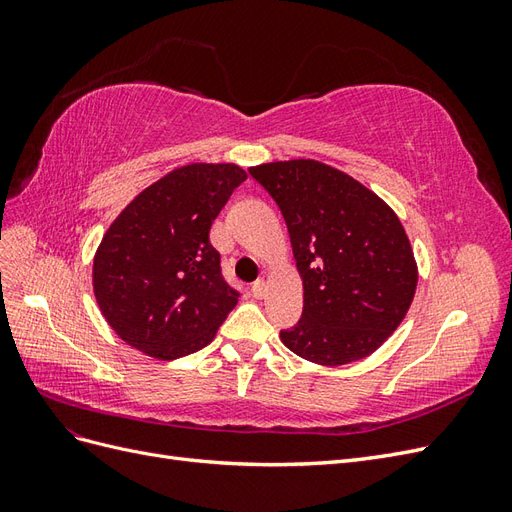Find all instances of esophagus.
<instances>
[{
	"label": "esophagus",
	"mask_w": 512,
	"mask_h": 512,
	"mask_svg": "<svg viewBox=\"0 0 512 512\" xmlns=\"http://www.w3.org/2000/svg\"><path fill=\"white\" fill-rule=\"evenodd\" d=\"M267 290H269V284L265 280H258L254 286H252V294L256 299H265L267 297Z\"/></svg>",
	"instance_id": "34e87169"
}]
</instances>
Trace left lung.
<instances>
[{
    "mask_svg": "<svg viewBox=\"0 0 512 512\" xmlns=\"http://www.w3.org/2000/svg\"><path fill=\"white\" fill-rule=\"evenodd\" d=\"M280 207L303 282V318L288 350L322 367L361 361L412 305L418 267L397 213L361 181L318 160L252 166Z\"/></svg>",
    "mask_w": 512,
    "mask_h": 512,
    "instance_id": "obj_1",
    "label": "left lung"
}]
</instances>
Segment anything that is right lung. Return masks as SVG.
<instances>
[{"label": "right lung", "instance_id": "add662e5", "mask_svg": "<svg viewBox=\"0 0 512 512\" xmlns=\"http://www.w3.org/2000/svg\"><path fill=\"white\" fill-rule=\"evenodd\" d=\"M247 173L185 164L151 183L108 226L94 256V294L123 342L173 361L213 342L239 292L209 241L213 220Z\"/></svg>", "mask_w": 512, "mask_h": 512}]
</instances>
